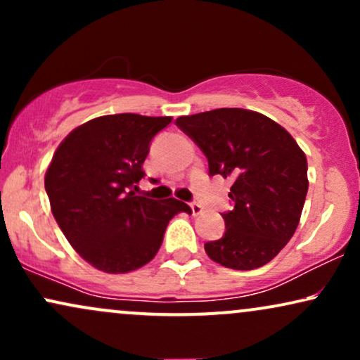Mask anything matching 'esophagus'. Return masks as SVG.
<instances>
[{"mask_svg":"<svg viewBox=\"0 0 360 360\" xmlns=\"http://www.w3.org/2000/svg\"><path fill=\"white\" fill-rule=\"evenodd\" d=\"M189 206H191V212H193L194 217H198V214L203 213V206H201L200 203H196V201H194V203H191Z\"/></svg>","mask_w":360,"mask_h":360,"instance_id":"34e87169","label":"esophagus"}]
</instances>
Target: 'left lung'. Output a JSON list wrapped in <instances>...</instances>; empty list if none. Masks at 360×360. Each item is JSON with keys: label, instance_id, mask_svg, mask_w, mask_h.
<instances>
[{"label": "left lung", "instance_id": "obj_1", "mask_svg": "<svg viewBox=\"0 0 360 360\" xmlns=\"http://www.w3.org/2000/svg\"><path fill=\"white\" fill-rule=\"evenodd\" d=\"M176 125L208 159V174L233 181L225 233L205 243L208 257L237 271L271 262L291 240L308 193V164L283 127L255 111L218 108Z\"/></svg>", "mask_w": 360, "mask_h": 360}]
</instances>
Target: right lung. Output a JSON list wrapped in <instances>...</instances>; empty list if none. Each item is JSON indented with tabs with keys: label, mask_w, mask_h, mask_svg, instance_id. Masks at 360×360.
<instances>
[{
	"label": "right lung",
	"mask_w": 360,
	"mask_h": 360,
	"mask_svg": "<svg viewBox=\"0 0 360 360\" xmlns=\"http://www.w3.org/2000/svg\"><path fill=\"white\" fill-rule=\"evenodd\" d=\"M171 117L106 115L72 130L52 157L45 191L74 250L96 269L118 274L146 266L174 214L176 198L135 196L152 140Z\"/></svg>",
	"instance_id": "right-lung-1"
}]
</instances>
